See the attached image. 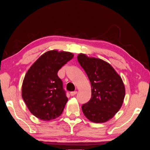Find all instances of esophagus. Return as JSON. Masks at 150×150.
I'll list each match as a JSON object with an SVG mask.
<instances>
[{
	"instance_id": "34e87169",
	"label": "esophagus",
	"mask_w": 150,
	"mask_h": 150,
	"mask_svg": "<svg viewBox=\"0 0 150 150\" xmlns=\"http://www.w3.org/2000/svg\"><path fill=\"white\" fill-rule=\"evenodd\" d=\"M77 94V91H74V92H71L70 93V95L72 96H74V95H76V94Z\"/></svg>"
}]
</instances>
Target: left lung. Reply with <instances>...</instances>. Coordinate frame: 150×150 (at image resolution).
I'll list each match as a JSON object with an SVG mask.
<instances>
[{"mask_svg": "<svg viewBox=\"0 0 150 150\" xmlns=\"http://www.w3.org/2000/svg\"><path fill=\"white\" fill-rule=\"evenodd\" d=\"M77 58L91 84V98L82 106L83 113L93 123H105L123 105L125 95L123 80L110 64L103 59L84 54Z\"/></svg>", "mask_w": 150, "mask_h": 150, "instance_id": "left-lung-1", "label": "left lung"}]
</instances>
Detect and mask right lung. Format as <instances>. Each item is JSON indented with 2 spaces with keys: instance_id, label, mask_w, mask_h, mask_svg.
<instances>
[{
  "instance_id": "obj_1",
  "label": "right lung",
  "mask_w": 150,
  "mask_h": 150,
  "mask_svg": "<svg viewBox=\"0 0 150 150\" xmlns=\"http://www.w3.org/2000/svg\"><path fill=\"white\" fill-rule=\"evenodd\" d=\"M73 57L70 52L48 51L27 72L22 84V98L37 118L50 121L63 112L68 98L57 72Z\"/></svg>"
}]
</instances>
